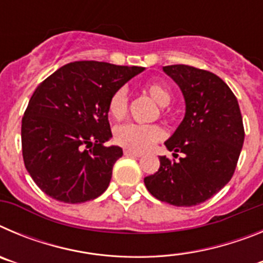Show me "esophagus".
Returning a JSON list of instances; mask_svg holds the SVG:
<instances>
[{"instance_id": "obj_1", "label": "esophagus", "mask_w": 263, "mask_h": 263, "mask_svg": "<svg viewBox=\"0 0 263 263\" xmlns=\"http://www.w3.org/2000/svg\"><path fill=\"white\" fill-rule=\"evenodd\" d=\"M124 154L126 155V157H137V158H141V157H142V153L133 152V150H129V148H126V150H124Z\"/></svg>"}]
</instances>
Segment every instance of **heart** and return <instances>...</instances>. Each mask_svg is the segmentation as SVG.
Here are the masks:
<instances>
[{"label": "heart", "mask_w": 263, "mask_h": 263, "mask_svg": "<svg viewBox=\"0 0 263 263\" xmlns=\"http://www.w3.org/2000/svg\"><path fill=\"white\" fill-rule=\"evenodd\" d=\"M145 92L160 106L168 105L171 101V92L166 85L160 83H147ZM109 115L116 120L124 118L127 110V93L125 89H117L111 95L108 104ZM163 137V130L155 125L126 124L115 130V141L120 146L133 152H146L152 148L155 142Z\"/></svg>", "instance_id": "obj_1"}]
</instances>
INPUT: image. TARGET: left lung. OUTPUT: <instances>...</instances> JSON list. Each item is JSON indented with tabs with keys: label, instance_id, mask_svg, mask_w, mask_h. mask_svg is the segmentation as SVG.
<instances>
[{
	"label": "left lung",
	"instance_id": "obj_1",
	"mask_svg": "<svg viewBox=\"0 0 263 263\" xmlns=\"http://www.w3.org/2000/svg\"><path fill=\"white\" fill-rule=\"evenodd\" d=\"M182 90L184 118L167 139L178 162L159 157L157 173L145 178L147 191L158 200L192 206L217 194L233 176L243 145L242 116L231 88L215 73L191 66L163 67Z\"/></svg>",
	"mask_w": 263,
	"mask_h": 263
}]
</instances>
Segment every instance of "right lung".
Wrapping results in <instances>:
<instances>
[{
  "mask_svg": "<svg viewBox=\"0 0 263 263\" xmlns=\"http://www.w3.org/2000/svg\"><path fill=\"white\" fill-rule=\"evenodd\" d=\"M143 71L84 60L60 67L38 85L21 137L26 170L46 195L78 204L105 192L113 164L122 157L120 146H104L111 138L109 99Z\"/></svg>",
  "mask_w": 263,
  "mask_h": 263,
  "instance_id": "add662e5",
  "label": "right lung"
}]
</instances>
